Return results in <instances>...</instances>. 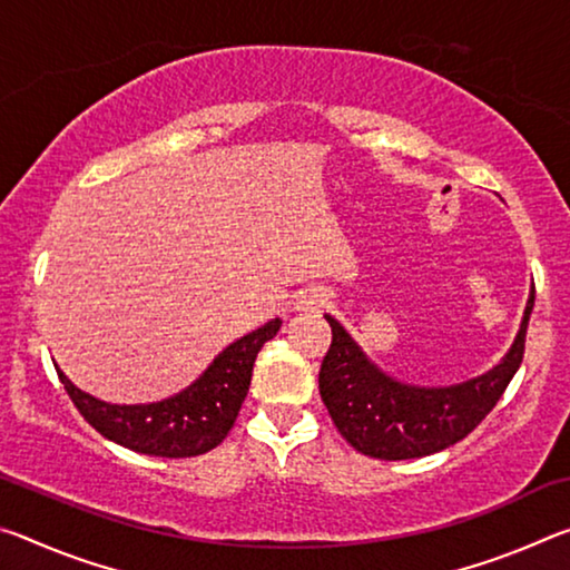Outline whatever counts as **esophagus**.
<instances>
[{
    "label": "esophagus",
    "instance_id": "obj_1",
    "mask_svg": "<svg viewBox=\"0 0 570 570\" xmlns=\"http://www.w3.org/2000/svg\"><path fill=\"white\" fill-rule=\"evenodd\" d=\"M326 304H330V294L322 286H308L296 298V306L304 308V312H316V308H324Z\"/></svg>",
    "mask_w": 570,
    "mask_h": 570
}]
</instances>
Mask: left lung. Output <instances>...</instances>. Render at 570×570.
<instances>
[{
  "instance_id": "left-lung-1",
  "label": "left lung",
  "mask_w": 570,
  "mask_h": 570,
  "mask_svg": "<svg viewBox=\"0 0 570 570\" xmlns=\"http://www.w3.org/2000/svg\"><path fill=\"white\" fill-rule=\"evenodd\" d=\"M535 288L513 346L495 370L452 387H412L382 374L344 326L326 316L332 344L320 370V394L340 435L366 458L412 460L455 445L488 417L525 352Z\"/></svg>"
}]
</instances>
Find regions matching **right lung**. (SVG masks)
I'll use <instances>...</instances> for the list:
<instances>
[{
	"label": "right lung",
	"instance_id": "add662e5",
	"mask_svg": "<svg viewBox=\"0 0 570 570\" xmlns=\"http://www.w3.org/2000/svg\"><path fill=\"white\" fill-rule=\"evenodd\" d=\"M282 320H272L262 330L228 344L214 364L176 397L153 404H110L77 390L57 370L77 412L102 438L140 455L196 458L214 450L234 428L240 404L246 400L256 354L274 340Z\"/></svg>",
	"mask_w": 570,
	"mask_h": 570
}]
</instances>
